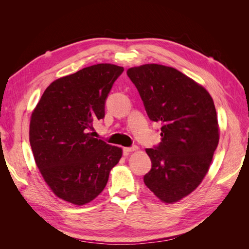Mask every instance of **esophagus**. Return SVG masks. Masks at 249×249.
I'll return each instance as SVG.
<instances>
[{
    "label": "esophagus",
    "instance_id": "1",
    "mask_svg": "<svg viewBox=\"0 0 249 249\" xmlns=\"http://www.w3.org/2000/svg\"><path fill=\"white\" fill-rule=\"evenodd\" d=\"M138 147L136 145H133L131 147H124V153H131V152H134V150H137Z\"/></svg>",
    "mask_w": 249,
    "mask_h": 249
}]
</instances>
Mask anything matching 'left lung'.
<instances>
[{"instance_id":"8db88e82","label":"left lung","mask_w":249,"mask_h":249,"mask_svg":"<svg viewBox=\"0 0 249 249\" xmlns=\"http://www.w3.org/2000/svg\"><path fill=\"white\" fill-rule=\"evenodd\" d=\"M127 77L136 86L148 118L161 124V142L146 148L152 161L144 184L164 202L190 194L209 170L219 141L217 114L207 90L172 67H132Z\"/></svg>"}]
</instances>
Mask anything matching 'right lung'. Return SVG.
<instances>
[{
	"label": "right lung",
	"instance_id": "add662e5",
	"mask_svg": "<svg viewBox=\"0 0 249 249\" xmlns=\"http://www.w3.org/2000/svg\"><path fill=\"white\" fill-rule=\"evenodd\" d=\"M124 72L96 64L54 81L30 122V144L37 167L58 197L83 206L106 187L123 150L93 138V123L105 117L111 88Z\"/></svg>",
	"mask_w": 249,
	"mask_h": 249
}]
</instances>
